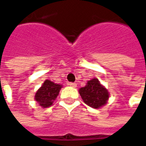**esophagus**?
Instances as JSON below:
<instances>
[{"instance_id": "34e87169", "label": "esophagus", "mask_w": 146, "mask_h": 146, "mask_svg": "<svg viewBox=\"0 0 146 146\" xmlns=\"http://www.w3.org/2000/svg\"><path fill=\"white\" fill-rule=\"evenodd\" d=\"M68 85H69L70 87H73V88H75V87L77 86V84H76L75 83H68Z\"/></svg>"}]
</instances>
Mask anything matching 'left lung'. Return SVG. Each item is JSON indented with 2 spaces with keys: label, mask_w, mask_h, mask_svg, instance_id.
I'll list each match as a JSON object with an SVG mask.
<instances>
[{
  "label": "left lung",
  "mask_w": 146,
  "mask_h": 146,
  "mask_svg": "<svg viewBox=\"0 0 146 146\" xmlns=\"http://www.w3.org/2000/svg\"><path fill=\"white\" fill-rule=\"evenodd\" d=\"M78 92L86 105L96 109L105 106L109 99L108 90L97 78L88 81L84 87L79 89Z\"/></svg>",
  "instance_id": "left-lung-1"
}]
</instances>
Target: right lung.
I'll use <instances>...</instances> for the list:
<instances>
[{"mask_svg": "<svg viewBox=\"0 0 146 146\" xmlns=\"http://www.w3.org/2000/svg\"><path fill=\"white\" fill-rule=\"evenodd\" d=\"M62 87V84H55L54 82L47 79L35 93V100L41 107H49L53 104L54 101L59 95Z\"/></svg>", "mask_w": 146, "mask_h": 146, "instance_id": "1", "label": "right lung"}]
</instances>
